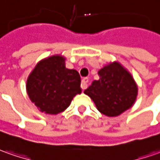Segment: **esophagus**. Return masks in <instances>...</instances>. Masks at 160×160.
<instances>
[{"mask_svg": "<svg viewBox=\"0 0 160 160\" xmlns=\"http://www.w3.org/2000/svg\"><path fill=\"white\" fill-rule=\"evenodd\" d=\"M88 78H83L82 80H81V86H80L82 90H85L88 88Z\"/></svg>", "mask_w": 160, "mask_h": 160, "instance_id": "34e87169", "label": "esophagus"}]
</instances>
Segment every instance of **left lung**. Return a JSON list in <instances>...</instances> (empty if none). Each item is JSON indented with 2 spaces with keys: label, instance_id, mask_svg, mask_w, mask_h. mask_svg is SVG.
Here are the masks:
<instances>
[{
  "label": "left lung",
  "instance_id": "left-lung-1",
  "mask_svg": "<svg viewBox=\"0 0 160 160\" xmlns=\"http://www.w3.org/2000/svg\"><path fill=\"white\" fill-rule=\"evenodd\" d=\"M100 79L94 80L84 91L96 108L107 117H118L132 107L138 96V85L131 73L119 62L105 65L98 72Z\"/></svg>",
  "mask_w": 160,
  "mask_h": 160
}]
</instances>
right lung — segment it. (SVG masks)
I'll return each mask as SVG.
<instances>
[{
  "instance_id": "add662e5",
  "label": "right lung",
  "mask_w": 160,
  "mask_h": 160,
  "mask_svg": "<svg viewBox=\"0 0 160 160\" xmlns=\"http://www.w3.org/2000/svg\"><path fill=\"white\" fill-rule=\"evenodd\" d=\"M26 91L39 111L58 115L81 94L80 76L74 69L66 68L64 56L52 55L36 65L27 78Z\"/></svg>"
}]
</instances>
